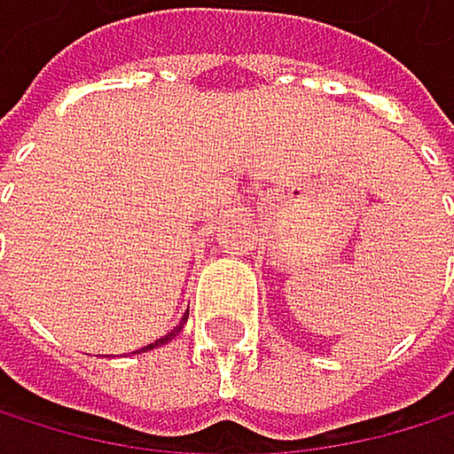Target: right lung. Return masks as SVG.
<instances>
[{"label": "right lung", "instance_id": "1", "mask_svg": "<svg viewBox=\"0 0 454 454\" xmlns=\"http://www.w3.org/2000/svg\"><path fill=\"white\" fill-rule=\"evenodd\" d=\"M184 321H187V313H184V318L179 321V326H174V329H171V333H168L166 338H160V340H154V343H149V346H146V348H141V351H149V348H158V346H166L168 340H174V338H176V335L182 333V324H184ZM141 351H138V354H141Z\"/></svg>", "mask_w": 454, "mask_h": 454}]
</instances>
